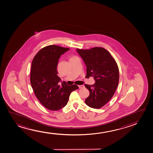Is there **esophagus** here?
I'll return each mask as SVG.
<instances>
[{"label": "esophagus", "instance_id": "1", "mask_svg": "<svg viewBox=\"0 0 153 153\" xmlns=\"http://www.w3.org/2000/svg\"><path fill=\"white\" fill-rule=\"evenodd\" d=\"M78 86H79V88H84V86L83 85H78Z\"/></svg>", "mask_w": 153, "mask_h": 153}]
</instances>
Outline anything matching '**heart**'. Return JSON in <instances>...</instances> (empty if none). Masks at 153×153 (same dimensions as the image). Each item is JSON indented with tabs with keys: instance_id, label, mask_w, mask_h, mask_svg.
<instances>
[{
	"instance_id": "b5f03b06",
	"label": "heart",
	"mask_w": 153,
	"mask_h": 153,
	"mask_svg": "<svg viewBox=\"0 0 153 153\" xmlns=\"http://www.w3.org/2000/svg\"><path fill=\"white\" fill-rule=\"evenodd\" d=\"M74 58H75V56H72V57H71L70 59H71Z\"/></svg>"
}]
</instances>
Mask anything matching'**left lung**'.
Here are the masks:
<instances>
[{"label": "left lung", "mask_w": 153, "mask_h": 153, "mask_svg": "<svg viewBox=\"0 0 153 153\" xmlns=\"http://www.w3.org/2000/svg\"><path fill=\"white\" fill-rule=\"evenodd\" d=\"M86 67V78H94V84L84 85L90 91L85 102L93 108H100L110 101L119 81L118 66L110 52L103 48L76 49Z\"/></svg>", "instance_id": "left-lung-1"}]
</instances>
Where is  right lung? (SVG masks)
<instances>
[{
  "instance_id": "add662e5",
  "label": "right lung",
  "mask_w": 153,
  "mask_h": 153,
  "mask_svg": "<svg viewBox=\"0 0 153 153\" xmlns=\"http://www.w3.org/2000/svg\"><path fill=\"white\" fill-rule=\"evenodd\" d=\"M69 48L50 45L41 49L33 59L30 83L35 95L45 108L57 111L65 107L71 93L79 88L76 85H68L57 74L56 67L61 56Z\"/></svg>"
}]
</instances>
